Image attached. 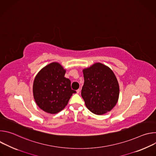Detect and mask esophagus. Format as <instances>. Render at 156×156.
Returning a JSON list of instances; mask_svg holds the SVG:
<instances>
[{"label": "esophagus", "mask_w": 156, "mask_h": 156, "mask_svg": "<svg viewBox=\"0 0 156 156\" xmlns=\"http://www.w3.org/2000/svg\"><path fill=\"white\" fill-rule=\"evenodd\" d=\"M76 94H79L80 92V89H78V90H77L76 91Z\"/></svg>", "instance_id": "obj_1"}]
</instances>
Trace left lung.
Returning a JSON list of instances; mask_svg holds the SVG:
<instances>
[{
    "instance_id": "1",
    "label": "left lung",
    "mask_w": 156,
    "mask_h": 156,
    "mask_svg": "<svg viewBox=\"0 0 156 156\" xmlns=\"http://www.w3.org/2000/svg\"><path fill=\"white\" fill-rule=\"evenodd\" d=\"M84 85L81 96L86 107L96 115L112 110L118 102L120 93L117 79L108 66L98 62L83 70Z\"/></svg>"
}]
</instances>
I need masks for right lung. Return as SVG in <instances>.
<instances>
[{"label": "right lung", "mask_w": 156, "mask_h": 156, "mask_svg": "<svg viewBox=\"0 0 156 156\" xmlns=\"http://www.w3.org/2000/svg\"><path fill=\"white\" fill-rule=\"evenodd\" d=\"M66 70L58 62H52L36 75L33 86L34 101L44 112L57 114L67 105L73 93L71 81L65 78Z\"/></svg>", "instance_id": "add662e5"}]
</instances>
